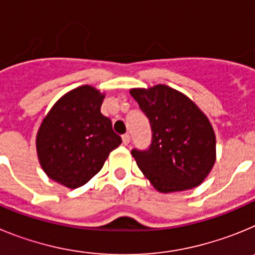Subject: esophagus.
<instances>
[{
  "mask_svg": "<svg viewBox=\"0 0 255 255\" xmlns=\"http://www.w3.org/2000/svg\"><path fill=\"white\" fill-rule=\"evenodd\" d=\"M123 143H124V145H128V144L130 143V135L129 134L123 135Z\"/></svg>",
  "mask_w": 255,
  "mask_h": 255,
  "instance_id": "34e87169",
  "label": "esophagus"
}]
</instances>
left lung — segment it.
Segmentation results:
<instances>
[{
    "label": "left lung",
    "instance_id": "obj_1",
    "mask_svg": "<svg viewBox=\"0 0 255 255\" xmlns=\"http://www.w3.org/2000/svg\"><path fill=\"white\" fill-rule=\"evenodd\" d=\"M152 128V143L131 154L161 193L200 185L216 161V135L208 117L190 98L167 85L130 91Z\"/></svg>",
    "mask_w": 255,
    "mask_h": 255
}]
</instances>
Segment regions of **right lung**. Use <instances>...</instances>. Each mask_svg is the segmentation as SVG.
<instances>
[{"label":"right lung","mask_w":255,"mask_h":255,"mask_svg":"<svg viewBox=\"0 0 255 255\" xmlns=\"http://www.w3.org/2000/svg\"><path fill=\"white\" fill-rule=\"evenodd\" d=\"M105 94L83 85L62 96L37 134L39 163L49 179L69 189L87 184L121 144L112 123L101 114Z\"/></svg>","instance_id":"add662e5"}]
</instances>
